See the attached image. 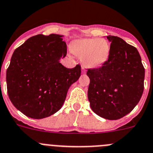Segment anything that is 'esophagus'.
<instances>
[{
    "mask_svg": "<svg viewBox=\"0 0 153 153\" xmlns=\"http://www.w3.org/2000/svg\"><path fill=\"white\" fill-rule=\"evenodd\" d=\"M81 70H82V73H85V72H86V70H85V68H84L83 67H82V68H81Z\"/></svg>",
    "mask_w": 153,
    "mask_h": 153,
    "instance_id": "obj_1",
    "label": "esophagus"
}]
</instances>
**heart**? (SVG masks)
Segmentation results:
<instances>
[{
    "mask_svg": "<svg viewBox=\"0 0 153 153\" xmlns=\"http://www.w3.org/2000/svg\"><path fill=\"white\" fill-rule=\"evenodd\" d=\"M71 50L73 54L81 58L85 67L96 68L108 60L111 45L105 39H82L74 42L71 44Z\"/></svg>",
    "mask_w": 153,
    "mask_h": 153,
    "instance_id": "b5f03b06",
    "label": "heart"
}]
</instances>
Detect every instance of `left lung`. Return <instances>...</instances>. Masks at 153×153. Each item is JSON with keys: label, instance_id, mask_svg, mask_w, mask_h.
I'll list each match as a JSON object with an SVG mask.
<instances>
[{"label": "left lung", "instance_id": "obj_1", "mask_svg": "<svg viewBox=\"0 0 153 153\" xmlns=\"http://www.w3.org/2000/svg\"><path fill=\"white\" fill-rule=\"evenodd\" d=\"M111 42L109 58L102 67L88 70V99L96 114L117 120L129 114L140 100L145 69L137 49L117 36Z\"/></svg>", "mask_w": 153, "mask_h": 153}]
</instances>
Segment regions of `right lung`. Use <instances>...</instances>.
<instances>
[{"label":"right lung","mask_w":153,"mask_h":153,"mask_svg":"<svg viewBox=\"0 0 153 153\" xmlns=\"http://www.w3.org/2000/svg\"><path fill=\"white\" fill-rule=\"evenodd\" d=\"M64 36L37 35L16 49L7 70V87L13 105L27 117L42 119L62 107L67 91L81 74V67L60 63L67 55Z\"/></svg>","instance_id":"obj_1"}]
</instances>
